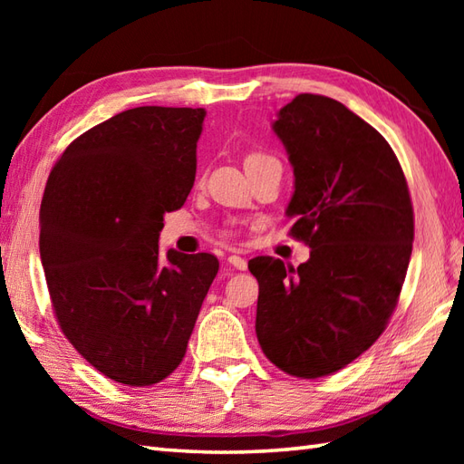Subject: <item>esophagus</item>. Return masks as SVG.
<instances>
[{
  "mask_svg": "<svg viewBox=\"0 0 464 464\" xmlns=\"http://www.w3.org/2000/svg\"><path fill=\"white\" fill-rule=\"evenodd\" d=\"M227 261H229L231 267L239 269V271H245V269H247V259L239 257V255H229V257H227Z\"/></svg>",
  "mask_w": 464,
  "mask_h": 464,
  "instance_id": "34e87169",
  "label": "esophagus"
}]
</instances>
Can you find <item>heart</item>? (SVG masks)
<instances>
[{"label": "heart", "instance_id": "obj_1", "mask_svg": "<svg viewBox=\"0 0 464 464\" xmlns=\"http://www.w3.org/2000/svg\"><path fill=\"white\" fill-rule=\"evenodd\" d=\"M269 155H265V153H251V155H247V160H245V165H251V163H255V161H261V160H267Z\"/></svg>", "mask_w": 464, "mask_h": 464}]
</instances>
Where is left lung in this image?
<instances>
[{"label":"left lung","mask_w":464,"mask_h":464,"mask_svg":"<svg viewBox=\"0 0 464 464\" xmlns=\"http://www.w3.org/2000/svg\"><path fill=\"white\" fill-rule=\"evenodd\" d=\"M295 191L291 235L311 247L297 269L255 257V333L275 367L301 379L331 374L381 337L405 283L415 217L387 140L343 103L301 93L273 123Z\"/></svg>","instance_id":"1"}]
</instances>
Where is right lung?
Segmentation results:
<instances>
[{
  "instance_id": "obj_1",
  "label": "right lung",
  "mask_w": 464,
  "mask_h": 464,
  "mask_svg": "<svg viewBox=\"0 0 464 464\" xmlns=\"http://www.w3.org/2000/svg\"><path fill=\"white\" fill-rule=\"evenodd\" d=\"M203 107H135L69 143L49 173L39 255L63 334L105 377L150 387L179 367L219 271L211 253L160 257L163 215L197 171Z\"/></svg>"
}]
</instances>
